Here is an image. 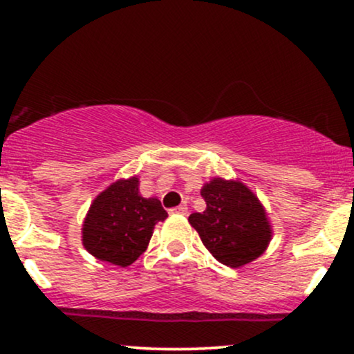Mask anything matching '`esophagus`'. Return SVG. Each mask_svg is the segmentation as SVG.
<instances>
[{
	"label": "esophagus",
	"instance_id": "1",
	"mask_svg": "<svg viewBox=\"0 0 354 354\" xmlns=\"http://www.w3.org/2000/svg\"><path fill=\"white\" fill-rule=\"evenodd\" d=\"M169 213H171V214H186V213H188V208H186V205H180V206H176V208L169 209Z\"/></svg>",
	"mask_w": 354,
	"mask_h": 354
}]
</instances>
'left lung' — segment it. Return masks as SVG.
<instances>
[{
	"instance_id": "8db88e82",
	"label": "left lung",
	"mask_w": 354,
	"mask_h": 354,
	"mask_svg": "<svg viewBox=\"0 0 354 354\" xmlns=\"http://www.w3.org/2000/svg\"><path fill=\"white\" fill-rule=\"evenodd\" d=\"M201 196L206 209L189 214L188 221L219 263L239 268L265 253L273 231L261 201L246 185L213 178Z\"/></svg>"
}]
</instances>
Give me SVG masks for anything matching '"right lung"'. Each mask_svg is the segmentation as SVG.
I'll list each match as a JSON object with an SVG mask.
<instances>
[{"label":"right lung","mask_w":354,"mask_h":354,"mask_svg":"<svg viewBox=\"0 0 354 354\" xmlns=\"http://www.w3.org/2000/svg\"><path fill=\"white\" fill-rule=\"evenodd\" d=\"M136 176L101 191L83 221V246L101 261L129 266L148 248L154 225L168 218L158 198L140 194Z\"/></svg>","instance_id":"right-lung-1"}]
</instances>
